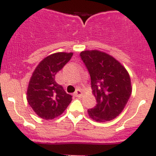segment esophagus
<instances>
[{"instance_id":"34e87169","label":"esophagus","mask_w":156,"mask_h":156,"mask_svg":"<svg viewBox=\"0 0 156 156\" xmlns=\"http://www.w3.org/2000/svg\"><path fill=\"white\" fill-rule=\"evenodd\" d=\"M74 96L77 98H80L82 96V91L80 89H77L75 92H74Z\"/></svg>"}]
</instances>
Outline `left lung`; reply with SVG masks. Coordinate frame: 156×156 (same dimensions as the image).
Masks as SVG:
<instances>
[{"label":"left lung","instance_id":"left-lung-1","mask_svg":"<svg viewBox=\"0 0 156 156\" xmlns=\"http://www.w3.org/2000/svg\"><path fill=\"white\" fill-rule=\"evenodd\" d=\"M80 56L89 72L92 93L97 100L96 105L88 109V114L97 122L115 119L131 94L127 71L113 57L99 51H84Z\"/></svg>","mask_w":156,"mask_h":156}]
</instances>
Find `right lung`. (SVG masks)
<instances>
[{
  "label": "right lung",
  "instance_id": "obj_1",
  "mask_svg": "<svg viewBox=\"0 0 156 156\" xmlns=\"http://www.w3.org/2000/svg\"><path fill=\"white\" fill-rule=\"evenodd\" d=\"M73 53L58 52L40 62L29 83L27 101L33 110L44 119H53L66 109L72 95L57 83L55 75L71 59Z\"/></svg>",
  "mask_w": 156,
  "mask_h": 156
}]
</instances>
